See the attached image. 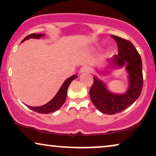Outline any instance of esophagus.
<instances>
[{
    "mask_svg": "<svg viewBox=\"0 0 156 156\" xmlns=\"http://www.w3.org/2000/svg\"><path fill=\"white\" fill-rule=\"evenodd\" d=\"M90 71H91V67H89V66H87V65L83 66V67H82L80 69V73H88V72H90Z\"/></svg>",
    "mask_w": 156,
    "mask_h": 156,
    "instance_id": "1",
    "label": "esophagus"
}]
</instances>
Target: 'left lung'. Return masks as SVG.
I'll list each match as a JSON object with an SVG mask.
<instances>
[{
  "label": "left lung",
  "instance_id": "8db88e82",
  "mask_svg": "<svg viewBox=\"0 0 156 156\" xmlns=\"http://www.w3.org/2000/svg\"><path fill=\"white\" fill-rule=\"evenodd\" d=\"M112 37L117 44L118 54L109 58L108 64L103 67L105 70L99 71V73L107 75L111 69H121L125 66L128 75V87L125 93L117 94L109 91L106 84L98 76L93 77L94 83L89 95L94 106L105 114H117L128 108L140 96L143 87L142 63L139 53L130 41L114 35Z\"/></svg>",
  "mask_w": 156,
  "mask_h": 156
}]
</instances>
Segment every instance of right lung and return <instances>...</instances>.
<instances>
[{
    "label": "right lung",
    "instance_id": "right-lung-1",
    "mask_svg": "<svg viewBox=\"0 0 156 156\" xmlns=\"http://www.w3.org/2000/svg\"><path fill=\"white\" fill-rule=\"evenodd\" d=\"M44 34H31L29 36L27 37L22 41V42L24 41L29 39L31 38L34 39H40L41 37H44ZM78 76L77 75H73L69 78H68L64 82L63 84L62 85L59 90L58 91L57 94L54 96V98L49 101L48 103H46L43 105L41 106H30V105H27L30 109L34 111V112L37 113H40V114H50V113L54 112L59 109L62 105L64 104L65 102L66 98H67V89L69 87V84L73 81L75 78H76Z\"/></svg>",
    "mask_w": 156,
    "mask_h": 156
}]
</instances>
